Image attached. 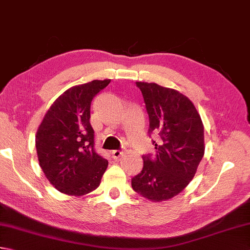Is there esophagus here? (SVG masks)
<instances>
[{"label":"esophagus","mask_w":250,"mask_h":250,"mask_svg":"<svg viewBox=\"0 0 250 250\" xmlns=\"http://www.w3.org/2000/svg\"><path fill=\"white\" fill-rule=\"evenodd\" d=\"M121 156H122V151H120V150L111 151V158H113L114 160H117V159H119Z\"/></svg>","instance_id":"obj_1"}]
</instances>
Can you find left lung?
<instances>
[{
	"instance_id": "1",
	"label": "left lung",
	"mask_w": 250,
	"mask_h": 250,
	"mask_svg": "<svg viewBox=\"0 0 250 250\" xmlns=\"http://www.w3.org/2000/svg\"><path fill=\"white\" fill-rule=\"evenodd\" d=\"M149 116L148 133H158L157 156L143 157L142 172L132 188L152 202L167 201L193 179L204 156V125L191 101L175 89L155 83L136 82Z\"/></svg>"
}]
</instances>
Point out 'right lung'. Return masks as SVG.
<instances>
[{
  "label": "right lung",
  "instance_id": "1",
  "mask_svg": "<svg viewBox=\"0 0 250 250\" xmlns=\"http://www.w3.org/2000/svg\"><path fill=\"white\" fill-rule=\"evenodd\" d=\"M110 79L92 81L63 92L45 114L35 146L40 167L60 192L83 196L97 189L108 161L94 151L90 105Z\"/></svg>",
  "mask_w": 250,
  "mask_h": 250
}]
</instances>
